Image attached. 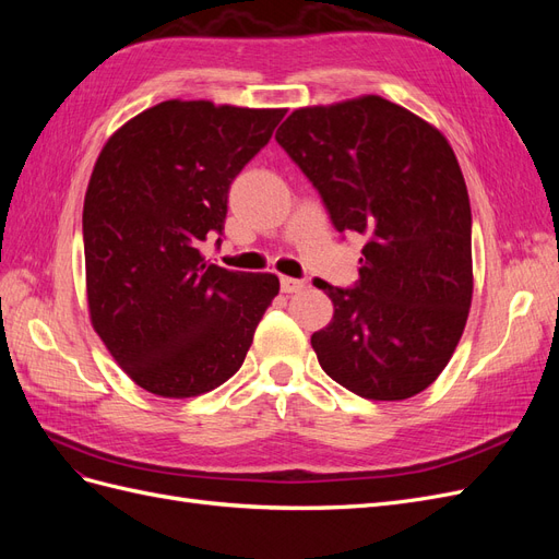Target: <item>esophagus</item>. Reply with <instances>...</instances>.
<instances>
[{
    "label": "esophagus",
    "mask_w": 559,
    "mask_h": 559,
    "mask_svg": "<svg viewBox=\"0 0 559 559\" xmlns=\"http://www.w3.org/2000/svg\"><path fill=\"white\" fill-rule=\"evenodd\" d=\"M280 286H282V292L284 294H298V292H302L306 289V282L302 280H294V277H280Z\"/></svg>",
    "instance_id": "esophagus-1"
}]
</instances>
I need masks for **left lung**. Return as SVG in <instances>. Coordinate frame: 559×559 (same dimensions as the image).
<instances>
[{"mask_svg": "<svg viewBox=\"0 0 559 559\" xmlns=\"http://www.w3.org/2000/svg\"><path fill=\"white\" fill-rule=\"evenodd\" d=\"M277 144L324 200L337 233H359V282L337 289L312 333L324 373L373 401L411 399L443 373L471 296V205L443 132L380 95L300 107Z\"/></svg>", "mask_w": 559, "mask_h": 559, "instance_id": "8db88e82", "label": "left lung"}]
</instances>
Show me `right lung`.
<instances>
[{"label": "right lung", "mask_w": 559, "mask_h": 559, "mask_svg": "<svg viewBox=\"0 0 559 559\" xmlns=\"http://www.w3.org/2000/svg\"><path fill=\"white\" fill-rule=\"evenodd\" d=\"M284 114L167 99L99 151L83 200L91 324L151 394L189 399L233 378L280 294L275 275L207 263L200 245L224 230L233 179Z\"/></svg>", "instance_id": "obj_1"}]
</instances>
